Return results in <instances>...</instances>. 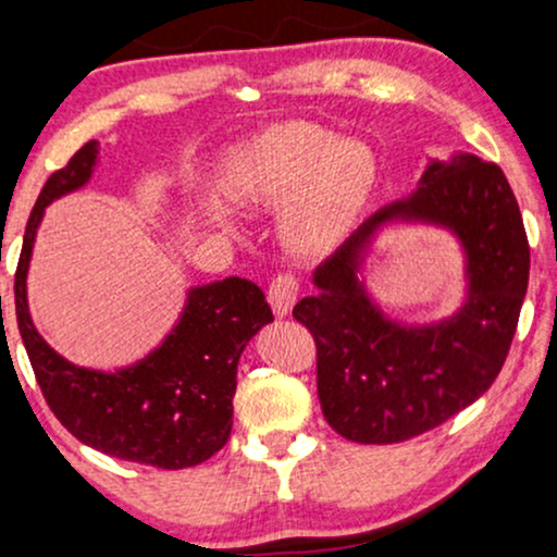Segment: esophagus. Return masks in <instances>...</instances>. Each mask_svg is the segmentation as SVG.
I'll list each match as a JSON object with an SVG mask.
<instances>
[{"instance_id": "34e87169", "label": "esophagus", "mask_w": 557, "mask_h": 557, "mask_svg": "<svg viewBox=\"0 0 557 557\" xmlns=\"http://www.w3.org/2000/svg\"><path fill=\"white\" fill-rule=\"evenodd\" d=\"M298 298V280L290 277V274H280L277 280H272L270 285V306L274 317L283 319L293 311Z\"/></svg>"}]
</instances>
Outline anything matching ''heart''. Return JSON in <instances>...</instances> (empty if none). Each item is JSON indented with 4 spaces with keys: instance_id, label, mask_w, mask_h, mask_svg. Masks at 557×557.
I'll return each instance as SVG.
<instances>
[{
    "instance_id": "heart-1",
    "label": "heart",
    "mask_w": 557,
    "mask_h": 557,
    "mask_svg": "<svg viewBox=\"0 0 557 557\" xmlns=\"http://www.w3.org/2000/svg\"><path fill=\"white\" fill-rule=\"evenodd\" d=\"M379 178V156L363 139L285 122L240 145L225 181L240 205L283 207L280 236L287 249L317 257L337 249L358 227Z\"/></svg>"
}]
</instances>
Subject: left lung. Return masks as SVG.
<instances>
[{
    "mask_svg": "<svg viewBox=\"0 0 557 557\" xmlns=\"http://www.w3.org/2000/svg\"><path fill=\"white\" fill-rule=\"evenodd\" d=\"M394 224L446 230L466 259V296L444 320L401 322L367 287V259ZM529 283L519 205L495 163L428 158L418 189L384 205L324 264L293 317L317 339L326 423L355 444H399L478 401L504 368Z\"/></svg>",
    "mask_w": 557,
    "mask_h": 557,
    "instance_id": "obj_1",
    "label": "left lung"
}]
</instances>
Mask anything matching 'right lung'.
Returning <instances> with one entry per match:
<instances>
[{"label":"right lung","mask_w":557,"mask_h":557,"mask_svg":"<svg viewBox=\"0 0 557 557\" xmlns=\"http://www.w3.org/2000/svg\"><path fill=\"white\" fill-rule=\"evenodd\" d=\"M98 160L100 143L90 139L38 194L15 274L20 337L53 414L85 446L163 470L202 465L231 435L240 352L272 311L259 285L225 277L189 287L169 334L129 366L103 371L53 350L28 306L33 246L46 207L90 184Z\"/></svg>","instance_id":"1"}]
</instances>
